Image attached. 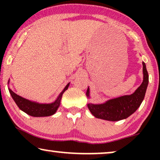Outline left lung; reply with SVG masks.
Instances as JSON below:
<instances>
[{"label":"left lung","mask_w":160,"mask_h":160,"mask_svg":"<svg viewBox=\"0 0 160 160\" xmlns=\"http://www.w3.org/2000/svg\"><path fill=\"white\" fill-rule=\"evenodd\" d=\"M143 82L132 95L114 98L102 104L89 103L87 105L94 117L98 119L114 122L126 119L132 114L139 108L143 100L148 84V74L146 64L143 62ZM89 89L88 87L86 93L87 97H89Z\"/></svg>","instance_id":"obj_1"}]
</instances>
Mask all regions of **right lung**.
<instances>
[{"mask_svg":"<svg viewBox=\"0 0 160 160\" xmlns=\"http://www.w3.org/2000/svg\"><path fill=\"white\" fill-rule=\"evenodd\" d=\"M69 87V84L66 85L63 91L60 94L58 99L52 103L49 104H40L38 102H34L30 101L27 99L22 98L21 96L17 95L14 93L12 89H8L9 92L12 95L14 102H16L17 106L19 107V109L25 112L27 114L32 116L35 117H48V116L53 115L54 113L58 110L59 106L60 103V100L62 98L63 92L65 90H67Z\"/></svg>","mask_w":160,"mask_h":160,"instance_id":"obj_1","label":"right lung"}]
</instances>
